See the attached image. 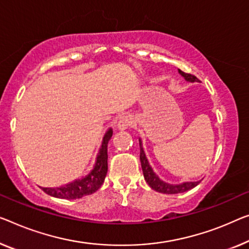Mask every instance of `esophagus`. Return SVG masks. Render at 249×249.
Segmentation results:
<instances>
[{
  "label": "esophagus",
  "mask_w": 249,
  "mask_h": 249,
  "mask_svg": "<svg viewBox=\"0 0 249 249\" xmlns=\"http://www.w3.org/2000/svg\"><path fill=\"white\" fill-rule=\"evenodd\" d=\"M133 124V120L131 116H123L120 118L118 123L116 125V127L120 129V131H125L126 128H128L129 126Z\"/></svg>",
  "instance_id": "34e87169"
}]
</instances>
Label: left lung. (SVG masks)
<instances>
[{
  "label": "left lung",
  "mask_w": 249,
  "mask_h": 249,
  "mask_svg": "<svg viewBox=\"0 0 249 249\" xmlns=\"http://www.w3.org/2000/svg\"><path fill=\"white\" fill-rule=\"evenodd\" d=\"M178 72L180 73L181 76L184 78L185 81H189V83H199V79L195 76L190 75V73H185L183 71H181L180 69H178ZM140 142V160H141V165H142V170H143V174H144V179L147 182V184L153 189V190L161 192V194H166V195H176V194H182V192H185L188 190H191L192 188L196 187L200 183V181H187V182H182V183H178V184H172V183H168L165 181H163L160 179V177L158 176L157 173L154 172V170L152 169V166L148 162L145 151H144L143 147V142L142 139H139Z\"/></svg>",
  "instance_id": "8db88e82"
}]
</instances>
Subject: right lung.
<instances>
[{
	"instance_id": "1",
	"label": "right lung",
	"mask_w": 249,
	"mask_h": 249,
	"mask_svg": "<svg viewBox=\"0 0 249 249\" xmlns=\"http://www.w3.org/2000/svg\"><path fill=\"white\" fill-rule=\"evenodd\" d=\"M113 136V128L109 127L104 134L102 145L99 146L98 153L96 155L95 164L92 169L86 176L81 177L80 179H75L73 181L66 183L60 187L55 188H42V190L47 195L59 199H79L85 196L94 194L102 187L107 174V146L110 137Z\"/></svg>"
}]
</instances>
